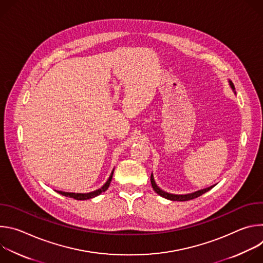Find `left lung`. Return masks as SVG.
I'll return each mask as SVG.
<instances>
[{"mask_svg": "<svg viewBox=\"0 0 263 263\" xmlns=\"http://www.w3.org/2000/svg\"><path fill=\"white\" fill-rule=\"evenodd\" d=\"M230 85H231L232 89L234 90L235 87H234V84H233L231 81H230ZM151 184H152L153 190H154L159 196H161V197H163V198H165V199H167V200H171V201H180V202L190 201V200L196 199V198L202 196L203 194L207 193L208 191H210V190L212 189V187H214V185H213V186L208 187V189L201 190V191H198V192H196V193H194V194H189V195H172V194H167V193H165V192H163V191H161V190L159 189V187L156 185V183H155V181H154L153 175H151Z\"/></svg>", "mask_w": 263, "mask_h": 263, "instance_id": "8db88e82", "label": "left lung"}]
</instances>
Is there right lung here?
Masks as SVG:
<instances>
[{"mask_svg":"<svg viewBox=\"0 0 263 263\" xmlns=\"http://www.w3.org/2000/svg\"><path fill=\"white\" fill-rule=\"evenodd\" d=\"M112 175H114V172L111 173L109 179L107 180V182L101 187L100 190L91 192V193H88V194H73V193H64V192H57V193H59L62 196L68 197V198H73L74 200H79V201H81V200H88V199H91V198H95V197L99 196L100 194H102V193H104L105 191L108 190V187H109L110 182H111V179H112Z\"/></svg>","mask_w":263,"mask_h":263,"instance_id":"1","label":"right lung"}]
</instances>
